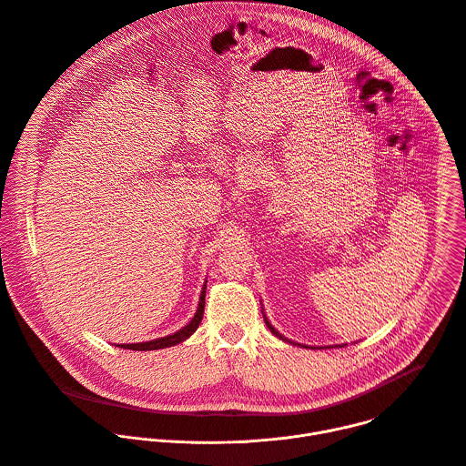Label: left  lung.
Wrapping results in <instances>:
<instances>
[{"label":"left lung","instance_id":"obj_1","mask_svg":"<svg viewBox=\"0 0 466 466\" xmlns=\"http://www.w3.org/2000/svg\"><path fill=\"white\" fill-rule=\"evenodd\" d=\"M261 313H263V307H261ZM263 319H265V324H267L268 331H270L274 337H278L279 340H283V342H289V344H292V346H298V348H311V350H326V348H331V346H322V348H317V346H305V344H298V342H292V340H289L287 337H283V335H281V333H279V331H278V329H276V328H274V326L268 322V319L265 317V313H263ZM337 348H344V344H342V346L339 344Z\"/></svg>","mask_w":466,"mask_h":466}]
</instances>
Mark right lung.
I'll return each instance as SVG.
<instances>
[{"instance_id": "add662e5", "label": "right lung", "mask_w": 466, "mask_h": 466, "mask_svg": "<svg viewBox=\"0 0 466 466\" xmlns=\"http://www.w3.org/2000/svg\"><path fill=\"white\" fill-rule=\"evenodd\" d=\"M205 294H207V281L201 287V294H199V303H198V311L192 317V320L181 328L179 331L161 337V339H155V340H147V342H137V344H118V348L124 350H131V351H153V350H165V348H172L177 346L181 342H185L187 339H190L196 329L199 328L201 320H203V313H205Z\"/></svg>"}]
</instances>
